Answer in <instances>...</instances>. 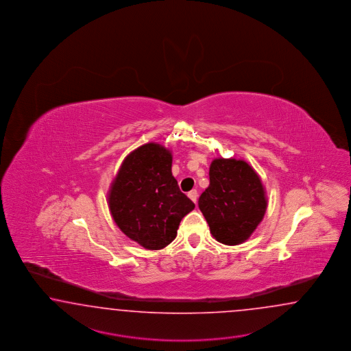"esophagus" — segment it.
<instances>
[{
    "label": "esophagus",
    "mask_w": 351,
    "mask_h": 351,
    "mask_svg": "<svg viewBox=\"0 0 351 351\" xmlns=\"http://www.w3.org/2000/svg\"><path fill=\"white\" fill-rule=\"evenodd\" d=\"M188 197H189L190 199L193 200L194 203H197V199H198V193H197V190H191L188 193Z\"/></svg>",
    "instance_id": "34e87169"
}]
</instances>
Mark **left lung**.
Here are the masks:
<instances>
[{
    "label": "left lung",
    "mask_w": 351,
    "mask_h": 351,
    "mask_svg": "<svg viewBox=\"0 0 351 351\" xmlns=\"http://www.w3.org/2000/svg\"><path fill=\"white\" fill-rule=\"evenodd\" d=\"M198 206L212 237L225 245H237L250 237L265 217V186L244 160L216 158L209 167V186L202 193Z\"/></svg>",
    "instance_id": "left-lung-1"
}]
</instances>
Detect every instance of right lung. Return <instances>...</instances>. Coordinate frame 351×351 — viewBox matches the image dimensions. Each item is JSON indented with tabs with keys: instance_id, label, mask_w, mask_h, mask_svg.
<instances>
[{
	"instance_id": "add662e5",
	"label": "right lung",
	"mask_w": 351,
	"mask_h": 351,
	"mask_svg": "<svg viewBox=\"0 0 351 351\" xmlns=\"http://www.w3.org/2000/svg\"><path fill=\"white\" fill-rule=\"evenodd\" d=\"M171 166L170 149L147 143L126 156L108 191L116 225L148 250L167 247L182 217L195 207L181 193Z\"/></svg>"
}]
</instances>
